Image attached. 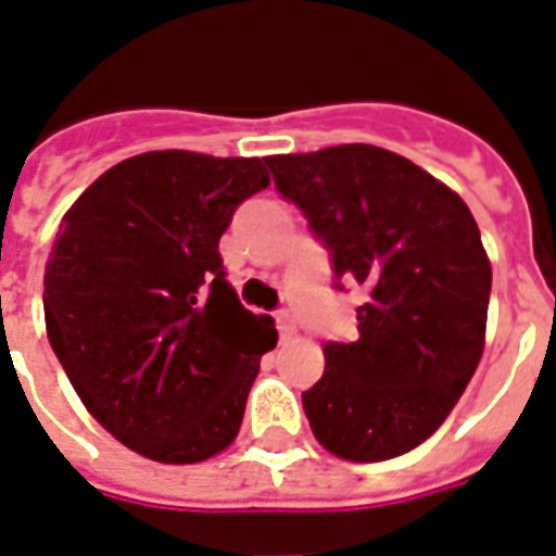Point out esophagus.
I'll list each match as a JSON object with an SVG mask.
<instances>
[{
	"label": "esophagus",
	"mask_w": 556,
	"mask_h": 556,
	"mask_svg": "<svg viewBox=\"0 0 556 556\" xmlns=\"http://www.w3.org/2000/svg\"><path fill=\"white\" fill-rule=\"evenodd\" d=\"M274 319H277L279 337H282V340H288V337H293V333H296V319L291 317V311H277V314H274Z\"/></svg>",
	"instance_id": "1"
}]
</instances>
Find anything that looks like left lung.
Returning <instances> with one entry per match:
<instances>
[{
  "instance_id": "left-lung-1",
  "label": "left lung",
  "mask_w": 556,
  "mask_h": 556,
  "mask_svg": "<svg viewBox=\"0 0 556 556\" xmlns=\"http://www.w3.org/2000/svg\"><path fill=\"white\" fill-rule=\"evenodd\" d=\"M277 191L331 254L333 286H363L354 342H325L302 391L311 431L354 463L417 448L445 422L480 365L491 265L457 193L374 146L265 156Z\"/></svg>"
}]
</instances>
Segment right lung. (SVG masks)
<instances>
[{"instance_id":"add662e5","label":"right lung","mask_w":556,"mask_h":556,"mask_svg":"<svg viewBox=\"0 0 556 556\" xmlns=\"http://www.w3.org/2000/svg\"><path fill=\"white\" fill-rule=\"evenodd\" d=\"M268 182L260 160L139 153L59 225L45 268L48 340L93 419L142 457L202 463L239 434L277 328L242 308L219 237Z\"/></svg>"}]
</instances>
